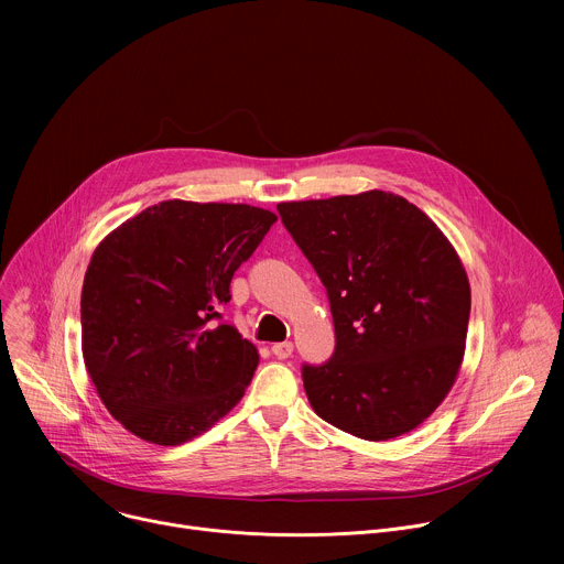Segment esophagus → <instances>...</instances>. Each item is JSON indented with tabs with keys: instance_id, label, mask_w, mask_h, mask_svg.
Listing matches in <instances>:
<instances>
[{
	"instance_id": "obj_1",
	"label": "esophagus",
	"mask_w": 564,
	"mask_h": 564,
	"mask_svg": "<svg viewBox=\"0 0 564 564\" xmlns=\"http://www.w3.org/2000/svg\"><path fill=\"white\" fill-rule=\"evenodd\" d=\"M292 350H294L292 341H281V344H274V346H272V355L279 357V359H288V357L292 355Z\"/></svg>"
}]
</instances>
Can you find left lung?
Instances as JSON below:
<instances>
[{"instance_id":"left-lung-1","label":"left lung","mask_w":564,"mask_h":564,"mask_svg":"<svg viewBox=\"0 0 564 564\" xmlns=\"http://www.w3.org/2000/svg\"><path fill=\"white\" fill-rule=\"evenodd\" d=\"M276 209L330 299L335 355L303 366L314 413L368 442L411 433L464 359L470 285L451 240L381 189Z\"/></svg>"}]
</instances>
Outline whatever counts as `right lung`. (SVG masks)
<instances>
[{
    "label": "right lung",
    "instance_id": "1",
    "mask_svg": "<svg viewBox=\"0 0 564 564\" xmlns=\"http://www.w3.org/2000/svg\"><path fill=\"white\" fill-rule=\"evenodd\" d=\"M276 214L163 200L96 248L83 285V357L107 411L135 437L178 446L246 394L259 350L223 324L229 283Z\"/></svg>",
    "mask_w": 564,
    "mask_h": 564
}]
</instances>
